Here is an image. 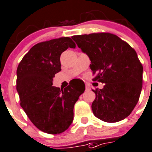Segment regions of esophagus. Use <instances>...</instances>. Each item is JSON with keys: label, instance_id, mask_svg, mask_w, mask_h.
I'll list each match as a JSON object with an SVG mask.
<instances>
[{"label": "esophagus", "instance_id": "esophagus-1", "mask_svg": "<svg viewBox=\"0 0 152 152\" xmlns=\"http://www.w3.org/2000/svg\"><path fill=\"white\" fill-rule=\"evenodd\" d=\"M86 90H89V89H90V86H89V85H88V84L86 85Z\"/></svg>", "mask_w": 152, "mask_h": 152}]
</instances>
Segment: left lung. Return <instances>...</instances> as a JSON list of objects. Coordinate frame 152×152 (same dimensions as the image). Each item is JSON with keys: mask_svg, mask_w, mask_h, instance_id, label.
I'll return each instance as SVG.
<instances>
[{"mask_svg": "<svg viewBox=\"0 0 152 152\" xmlns=\"http://www.w3.org/2000/svg\"><path fill=\"white\" fill-rule=\"evenodd\" d=\"M72 39L88 55L94 81L105 83L92 90L96 97L94 115L106 122L127 118L138 103L142 87L143 67L137 54L127 42L111 33L75 35Z\"/></svg>", "mask_w": 152, "mask_h": 152, "instance_id": "1", "label": "left lung"}]
</instances>
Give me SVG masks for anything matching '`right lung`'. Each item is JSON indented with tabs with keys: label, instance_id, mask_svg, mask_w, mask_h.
Instances as JSON below:
<instances>
[{
	"label": "right lung",
	"instance_id": "add662e5",
	"mask_svg": "<svg viewBox=\"0 0 152 152\" xmlns=\"http://www.w3.org/2000/svg\"><path fill=\"white\" fill-rule=\"evenodd\" d=\"M76 48L70 37H60L36 44L17 67L16 89L20 105L31 121L50 134L65 131L73 120V107L86 89L85 84H69L64 89L52 86L61 71L60 57L68 48Z\"/></svg>",
	"mask_w": 152,
	"mask_h": 152
}]
</instances>
